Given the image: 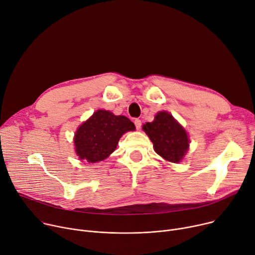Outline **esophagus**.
Segmentation results:
<instances>
[{"label":"esophagus","mask_w":255,"mask_h":255,"mask_svg":"<svg viewBox=\"0 0 255 255\" xmlns=\"http://www.w3.org/2000/svg\"><path fill=\"white\" fill-rule=\"evenodd\" d=\"M134 124H135V126H136L137 129H140V128H141V125H142V122H141V120H139V119H135Z\"/></svg>","instance_id":"esophagus-1"}]
</instances>
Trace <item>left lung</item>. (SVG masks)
<instances>
[{
  "instance_id": "left-lung-1",
  "label": "left lung",
  "mask_w": 255,
  "mask_h": 255,
  "mask_svg": "<svg viewBox=\"0 0 255 255\" xmlns=\"http://www.w3.org/2000/svg\"><path fill=\"white\" fill-rule=\"evenodd\" d=\"M157 154L172 163H179L188 150L189 139L184 128L167 112L156 114L154 121L143 125Z\"/></svg>"
}]
</instances>
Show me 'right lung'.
<instances>
[{
	"mask_svg": "<svg viewBox=\"0 0 255 255\" xmlns=\"http://www.w3.org/2000/svg\"><path fill=\"white\" fill-rule=\"evenodd\" d=\"M134 129V124L125 116L99 110L78 128L74 138L76 153L88 163L101 161L116 149L125 132Z\"/></svg>",
	"mask_w": 255,
	"mask_h": 255,
	"instance_id": "1",
	"label": "right lung"
}]
</instances>
